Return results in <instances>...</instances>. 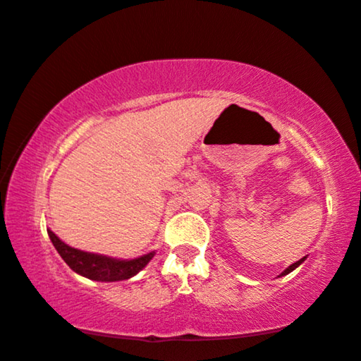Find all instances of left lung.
Here are the masks:
<instances>
[{
  "instance_id": "left-lung-1",
  "label": "left lung",
  "mask_w": 361,
  "mask_h": 361,
  "mask_svg": "<svg viewBox=\"0 0 361 361\" xmlns=\"http://www.w3.org/2000/svg\"><path fill=\"white\" fill-rule=\"evenodd\" d=\"M304 261H305V257H302V259H299V261H297V262H294V264H290V266H289V267H287V269H286V271H284V272H282V274H281V276H279V277H282V276H287V274H289V272H292V271H294V269H295V267H299V266H300V264H302V262H304Z\"/></svg>"
}]
</instances>
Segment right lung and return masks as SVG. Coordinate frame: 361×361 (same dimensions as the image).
Listing matches in <instances>:
<instances>
[{"label": "right lung", "mask_w": 361, "mask_h": 361, "mask_svg": "<svg viewBox=\"0 0 361 361\" xmlns=\"http://www.w3.org/2000/svg\"><path fill=\"white\" fill-rule=\"evenodd\" d=\"M47 234H49L57 252L61 254V257L64 259V262L72 271L99 282H115L130 279L137 272H140L152 261V257L155 256V252H148L145 256L135 259H114L109 256H102V254L85 252L80 251V249L67 246L51 229H47Z\"/></svg>", "instance_id": "1"}]
</instances>
